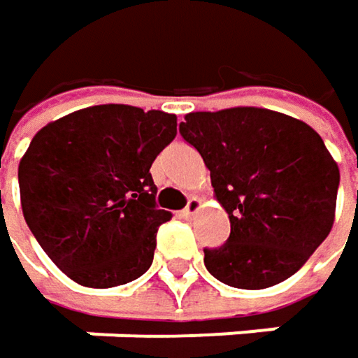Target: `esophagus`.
Returning a JSON list of instances; mask_svg holds the SVG:
<instances>
[{"mask_svg": "<svg viewBox=\"0 0 358 358\" xmlns=\"http://www.w3.org/2000/svg\"><path fill=\"white\" fill-rule=\"evenodd\" d=\"M199 209H201V199L192 196V199H188L186 207L182 209V215H184V217H192V215L199 211Z\"/></svg>", "mask_w": 358, "mask_h": 358, "instance_id": "34e87169", "label": "esophagus"}]
</instances>
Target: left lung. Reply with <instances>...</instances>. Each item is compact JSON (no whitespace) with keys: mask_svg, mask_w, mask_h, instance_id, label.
<instances>
[{"mask_svg":"<svg viewBox=\"0 0 358 358\" xmlns=\"http://www.w3.org/2000/svg\"><path fill=\"white\" fill-rule=\"evenodd\" d=\"M180 135L211 172L231 234L205 248V266L236 289H266L295 275L334 223L341 172L322 137L266 108L190 113Z\"/></svg>","mask_w":358,"mask_h":358,"instance_id":"left-lung-1","label":"left lung"}]
</instances>
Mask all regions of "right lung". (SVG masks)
<instances>
[{
	"instance_id": "add662e5",
	"label": "right lung",
	"mask_w": 358,
	"mask_h": 358,
	"mask_svg": "<svg viewBox=\"0 0 358 358\" xmlns=\"http://www.w3.org/2000/svg\"><path fill=\"white\" fill-rule=\"evenodd\" d=\"M176 137V116L102 104L43 127L17 182L24 219L50 260L76 282L108 289L153 262L157 209L151 164Z\"/></svg>"
}]
</instances>
